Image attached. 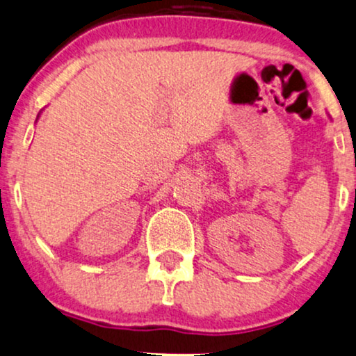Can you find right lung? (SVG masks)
I'll return each mask as SVG.
<instances>
[{"mask_svg": "<svg viewBox=\"0 0 356 356\" xmlns=\"http://www.w3.org/2000/svg\"><path fill=\"white\" fill-rule=\"evenodd\" d=\"M38 116H39V115H38Z\"/></svg>", "mask_w": 356, "mask_h": 356, "instance_id": "add662e5", "label": "right lung"}]
</instances>
